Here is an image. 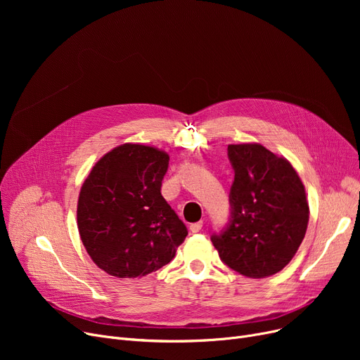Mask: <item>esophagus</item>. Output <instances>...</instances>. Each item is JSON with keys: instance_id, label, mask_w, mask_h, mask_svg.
I'll return each instance as SVG.
<instances>
[{"instance_id": "34e87169", "label": "esophagus", "mask_w": 360, "mask_h": 360, "mask_svg": "<svg viewBox=\"0 0 360 360\" xmlns=\"http://www.w3.org/2000/svg\"><path fill=\"white\" fill-rule=\"evenodd\" d=\"M201 228H202V221H197V223H191V224H190V231H191L193 233L200 232Z\"/></svg>"}]
</instances>
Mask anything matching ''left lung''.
<instances>
[{"instance_id": "1", "label": "left lung", "mask_w": 360, "mask_h": 360, "mask_svg": "<svg viewBox=\"0 0 360 360\" xmlns=\"http://www.w3.org/2000/svg\"><path fill=\"white\" fill-rule=\"evenodd\" d=\"M235 172L229 223L212 242L242 276L269 277L285 269L305 238L309 205L293 166L261 144H229Z\"/></svg>"}]
</instances>
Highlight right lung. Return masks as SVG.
<instances>
[{"mask_svg": "<svg viewBox=\"0 0 360 360\" xmlns=\"http://www.w3.org/2000/svg\"><path fill=\"white\" fill-rule=\"evenodd\" d=\"M165 151L122 144L90 170L77 204L82 242L93 262L110 276L134 278L172 261L186 226L160 193Z\"/></svg>", "mask_w": 360, "mask_h": 360, "instance_id": "add662e5", "label": "right lung"}]
</instances>
